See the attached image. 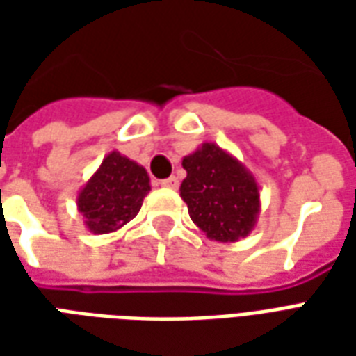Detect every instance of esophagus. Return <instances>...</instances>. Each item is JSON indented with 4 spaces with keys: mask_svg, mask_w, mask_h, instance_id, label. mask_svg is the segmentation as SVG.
Wrapping results in <instances>:
<instances>
[{
    "mask_svg": "<svg viewBox=\"0 0 356 356\" xmlns=\"http://www.w3.org/2000/svg\"><path fill=\"white\" fill-rule=\"evenodd\" d=\"M162 186H165V188H177V186H179V179L177 177L163 179Z\"/></svg>",
    "mask_w": 356,
    "mask_h": 356,
    "instance_id": "1",
    "label": "esophagus"
}]
</instances>
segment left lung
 Returning a JSON list of instances; mask_svg holds the SVG:
<instances>
[{"instance_id": "obj_1", "label": "left lung", "mask_w": 356, "mask_h": 356, "mask_svg": "<svg viewBox=\"0 0 356 356\" xmlns=\"http://www.w3.org/2000/svg\"><path fill=\"white\" fill-rule=\"evenodd\" d=\"M186 177L181 198L193 223L209 240L238 242L257 225L261 211L259 185L238 158L216 143H202L183 158Z\"/></svg>"}]
</instances>
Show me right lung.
<instances>
[{
	"label": "right lung",
	"instance_id": "add662e5",
	"mask_svg": "<svg viewBox=\"0 0 356 356\" xmlns=\"http://www.w3.org/2000/svg\"><path fill=\"white\" fill-rule=\"evenodd\" d=\"M148 193L150 177L147 170L112 150L78 191L76 204L89 232L108 234L122 229L139 213Z\"/></svg>",
	"mask_w": 356,
	"mask_h": 356
}]
</instances>
